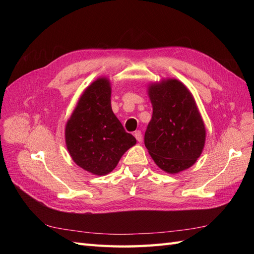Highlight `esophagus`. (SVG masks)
Returning <instances> with one entry per match:
<instances>
[{
  "label": "esophagus",
  "mask_w": 254,
  "mask_h": 254,
  "mask_svg": "<svg viewBox=\"0 0 254 254\" xmlns=\"http://www.w3.org/2000/svg\"><path fill=\"white\" fill-rule=\"evenodd\" d=\"M134 136H135V139H136V141H137V142H141V141H142V139H143L142 132L140 131V130H137V131H135V132H134Z\"/></svg>",
  "instance_id": "obj_1"
}]
</instances>
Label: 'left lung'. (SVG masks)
<instances>
[{
	"instance_id": "obj_1",
	"label": "left lung",
	"mask_w": 254,
	"mask_h": 254,
	"mask_svg": "<svg viewBox=\"0 0 254 254\" xmlns=\"http://www.w3.org/2000/svg\"><path fill=\"white\" fill-rule=\"evenodd\" d=\"M152 118L144 143L161 170L177 174L193 165L205 143L204 123L190 90L177 79L150 83Z\"/></svg>"
}]
</instances>
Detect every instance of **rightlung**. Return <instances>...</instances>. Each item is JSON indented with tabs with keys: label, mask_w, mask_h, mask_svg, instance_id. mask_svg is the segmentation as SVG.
<instances>
[{
	"label": "right lung",
	"mask_w": 254,
	"mask_h": 254,
	"mask_svg": "<svg viewBox=\"0 0 254 254\" xmlns=\"http://www.w3.org/2000/svg\"><path fill=\"white\" fill-rule=\"evenodd\" d=\"M65 144L74 162L93 175L112 172L136 143L111 108V84L106 77L83 91L65 125Z\"/></svg>",
	"instance_id": "add662e5"
}]
</instances>
